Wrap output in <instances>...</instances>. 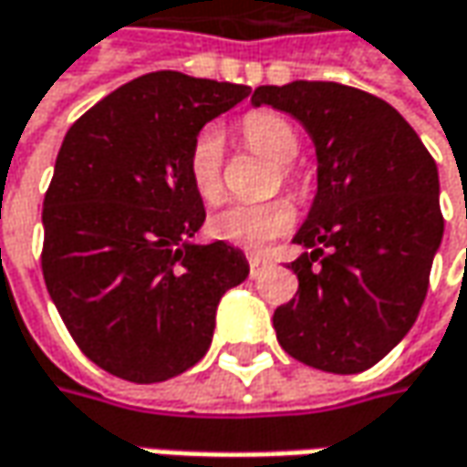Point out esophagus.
<instances>
[{"label": "esophagus", "instance_id": "34e87169", "mask_svg": "<svg viewBox=\"0 0 467 467\" xmlns=\"http://www.w3.org/2000/svg\"><path fill=\"white\" fill-rule=\"evenodd\" d=\"M248 264H251V276H258V274H261L264 269H266V266H269V261H266L264 255H258V254L248 255Z\"/></svg>", "mask_w": 467, "mask_h": 467}]
</instances>
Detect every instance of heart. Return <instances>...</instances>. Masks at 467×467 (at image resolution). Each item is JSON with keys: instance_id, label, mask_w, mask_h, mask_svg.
<instances>
[{"instance_id": "1", "label": "heart", "mask_w": 467, "mask_h": 467, "mask_svg": "<svg viewBox=\"0 0 467 467\" xmlns=\"http://www.w3.org/2000/svg\"><path fill=\"white\" fill-rule=\"evenodd\" d=\"M245 143L255 153L272 159L276 164H290L300 151V138L295 128L279 114L254 112L240 125ZM224 135L216 125L201 128L193 138L188 153V174L195 193L206 203H219L224 195ZM282 177L287 180L290 170L282 167ZM295 222V209L290 201L274 198L264 203H233L209 219V234L240 248H261L269 240L285 234Z\"/></svg>"}]
</instances>
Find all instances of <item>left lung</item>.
<instances>
[{"label":"left lung","mask_w":467,"mask_h":467,"mask_svg":"<svg viewBox=\"0 0 467 467\" xmlns=\"http://www.w3.org/2000/svg\"><path fill=\"white\" fill-rule=\"evenodd\" d=\"M251 104L295 117L316 149V195L293 243L297 297L274 311L282 350L360 374L416 324L441 245L439 172L405 117L342 83L258 86Z\"/></svg>","instance_id":"8db88e82"}]
</instances>
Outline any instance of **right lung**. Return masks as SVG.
Listing matches in <instances>:
<instances>
[{
  "mask_svg": "<svg viewBox=\"0 0 467 467\" xmlns=\"http://www.w3.org/2000/svg\"><path fill=\"white\" fill-rule=\"evenodd\" d=\"M248 93L149 72L104 96L62 140L41 269L72 339L112 376L153 384L193 368L222 295L251 272L224 240L191 243L206 212L188 174L198 130Z\"/></svg>",
  "mask_w": 467,
  "mask_h": 467,
  "instance_id": "1",
  "label": "right lung"
}]
</instances>
